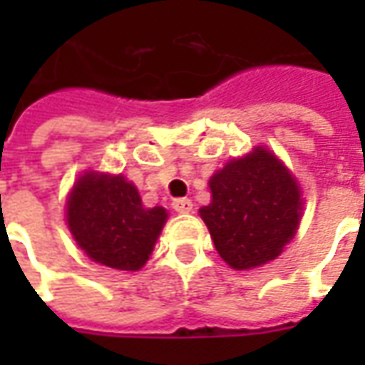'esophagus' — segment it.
<instances>
[{"label":"esophagus","instance_id":"esophagus-1","mask_svg":"<svg viewBox=\"0 0 365 365\" xmlns=\"http://www.w3.org/2000/svg\"><path fill=\"white\" fill-rule=\"evenodd\" d=\"M172 207H174L178 213H191L193 203H191V199L182 197V199H174V201H172Z\"/></svg>","mask_w":365,"mask_h":365}]
</instances>
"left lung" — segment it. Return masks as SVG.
<instances>
[{"label": "left lung", "instance_id": "1", "mask_svg": "<svg viewBox=\"0 0 365 365\" xmlns=\"http://www.w3.org/2000/svg\"><path fill=\"white\" fill-rule=\"evenodd\" d=\"M211 203L199 209L215 248L230 268L252 269L275 260L295 237L301 191L275 154L256 146L209 180Z\"/></svg>", "mask_w": 365, "mask_h": 365}]
</instances>
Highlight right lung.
<instances>
[{"label":"right lung","mask_w":365,"mask_h":365,"mask_svg":"<svg viewBox=\"0 0 365 365\" xmlns=\"http://www.w3.org/2000/svg\"><path fill=\"white\" fill-rule=\"evenodd\" d=\"M66 219L91 260L136 272L150 258L168 213L164 207H144L138 190L123 175L88 172L68 195Z\"/></svg>","instance_id":"obj_1"}]
</instances>
